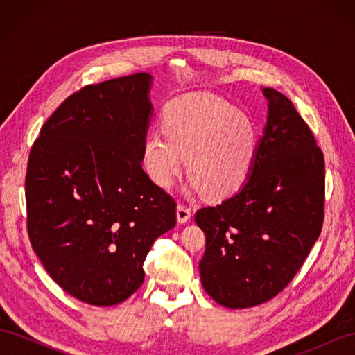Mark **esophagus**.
Masks as SVG:
<instances>
[{
	"instance_id": "34e87169",
	"label": "esophagus",
	"mask_w": 355,
	"mask_h": 355,
	"mask_svg": "<svg viewBox=\"0 0 355 355\" xmlns=\"http://www.w3.org/2000/svg\"><path fill=\"white\" fill-rule=\"evenodd\" d=\"M176 216L180 223H188L191 219V209L185 204H179L176 209Z\"/></svg>"
}]
</instances>
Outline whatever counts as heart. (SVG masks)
Masks as SVG:
<instances>
[{"label":"heart","instance_id":"1","mask_svg":"<svg viewBox=\"0 0 355 355\" xmlns=\"http://www.w3.org/2000/svg\"><path fill=\"white\" fill-rule=\"evenodd\" d=\"M163 131L149 133L144 144V167L157 187L173 185L184 155L192 189H206L213 198L232 196L249 178L257 153L256 125L228 102L211 94L170 101Z\"/></svg>","mask_w":355,"mask_h":355}]
</instances>
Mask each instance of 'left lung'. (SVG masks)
<instances>
[{
  "instance_id": "obj_1",
  "label": "left lung",
  "mask_w": 355,
  "mask_h": 355,
  "mask_svg": "<svg viewBox=\"0 0 355 355\" xmlns=\"http://www.w3.org/2000/svg\"><path fill=\"white\" fill-rule=\"evenodd\" d=\"M268 118L245 184L196 213L206 234L204 290L232 309L277 296L304 265L324 219V157L293 103L262 89Z\"/></svg>"
}]
</instances>
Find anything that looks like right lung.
I'll use <instances>...</instances> for the list:
<instances>
[{"label": "right lung", "mask_w": 355, "mask_h": 355, "mask_svg": "<svg viewBox=\"0 0 355 355\" xmlns=\"http://www.w3.org/2000/svg\"><path fill=\"white\" fill-rule=\"evenodd\" d=\"M153 77L85 85L42 125L26 171L28 234L49 275L85 304H121L141 287L176 202L142 168Z\"/></svg>", "instance_id": "add662e5"}]
</instances>
